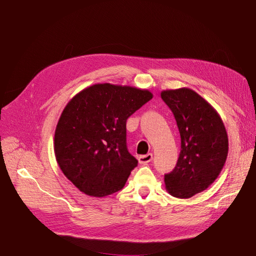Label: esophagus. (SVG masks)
<instances>
[{
    "label": "esophagus",
    "mask_w": 256,
    "mask_h": 256,
    "mask_svg": "<svg viewBox=\"0 0 256 256\" xmlns=\"http://www.w3.org/2000/svg\"><path fill=\"white\" fill-rule=\"evenodd\" d=\"M152 160H153V154H152V153H148V154L142 155V156L138 157L140 164H148V162H150Z\"/></svg>",
    "instance_id": "esophagus-1"
}]
</instances>
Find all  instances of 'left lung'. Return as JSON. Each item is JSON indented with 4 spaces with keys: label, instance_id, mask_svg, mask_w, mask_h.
Listing matches in <instances>:
<instances>
[{
    "label": "left lung",
    "instance_id": "obj_1",
    "mask_svg": "<svg viewBox=\"0 0 256 256\" xmlns=\"http://www.w3.org/2000/svg\"><path fill=\"white\" fill-rule=\"evenodd\" d=\"M162 99L170 106L180 134V154L176 167L165 175L172 197L187 199L208 188L224 168L229 140L219 113L189 88L164 90Z\"/></svg>",
    "mask_w": 256,
    "mask_h": 256
}]
</instances>
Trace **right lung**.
Segmentation results:
<instances>
[{
  "mask_svg": "<svg viewBox=\"0 0 256 256\" xmlns=\"http://www.w3.org/2000/svg\"><path fill=\"white\" fill-rule=\"evenodd\" d=\"M152 98L146 89L96 84L67 103L54 150L64 175L81 192L100 198L124 187L138 166L126 148V120Z\"/></svg>",
  "mask_w": 256,
  "mask_h": 256,
  "instance_id": "add662e5",
  "label": "right lung"
}]
</instances>
